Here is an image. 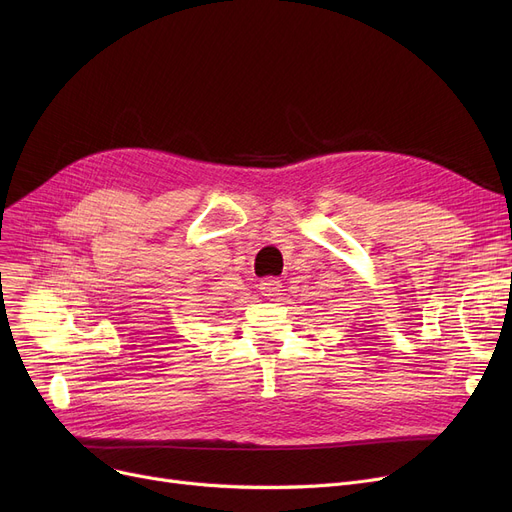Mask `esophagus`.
I'll list each match as a JSON object with an SVG mask.
<instances>
[{"label":"esophagus","mask_w":512,"mask_h":512,"mask_svg":"<svg viewBox=\"0 0 512 512\" xmlns=\"http://www.w3.org/2000/svg\"><path fill=\"white\" fill-rule=\"evenodd\" d=\"M259 292L263 294L265 299H276L278 294L282 292V284H280V280H276V278H265V280L259 284Z\"/></svg>","instance_id":"esophagus-1"}]
</instances>
